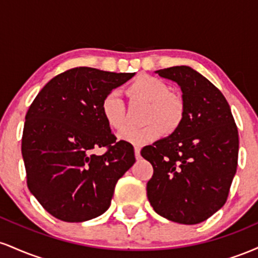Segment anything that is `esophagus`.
<instances>
[{
	"label": "esophagus",
	"mask_w": 258,
	"mask_h": 258,
	"mask_svg": "<svg viewBox=\"0 0 258 258\" xmlns=\"http://www.w3.org/2000/svg\"><path fill=\"white\" fill-rule=\"evenodd\" d=\"M135 155L137 160L141 159V148L139 147H135Z\"/></svg>",
	"instance_id": "1"
}]
</instances>
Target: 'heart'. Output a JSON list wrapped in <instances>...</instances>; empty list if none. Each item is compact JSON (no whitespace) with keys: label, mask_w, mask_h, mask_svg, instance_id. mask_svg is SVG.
I'll return each mask as SVG.
<instances>
[{"label":"heart","mask_w":258,"mask_h":258,"mask_svg":"<svg viewBox=\"0 0 258 258\" xmlns=\"http://www.w3.org/2000/svg\"><path fill=\"white\" fill-rule=\"evenodd\" d=\"M127 93L133 99L148 103L143 127H130L120 138L135 146H144L161 136L162 132H172L182 122L184 115L183 100L171 93L166 82L150 75H139L127 87ZM100 111L106 125L120 132L127 125L126 109L117 92L111 91L102 100Z\"/></svg>","instance_id":"heart-1"}]
</instances>
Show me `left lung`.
<instances>
[{
  "label": "left lung",
  "instance_id": "1",
  "mask_svg": "<svg viewBox=\"0 0 258 258\" xmlns=\"http://www.w3.org/2000/svg\"><path fill=\"white\" fill-rule=\"evenodd\" d=\"M182 91L184 115L166 138L142 149L153 165L147 195L168 221L198 224L226 204L238 166L239 136L223 94L190 67L155 72Z\"/></svg>",
  "mask_w": 258,
  "mask_h": 258
}]
</instances>
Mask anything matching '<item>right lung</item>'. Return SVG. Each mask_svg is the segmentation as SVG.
I'll return each instance as SVG.
<instances>
[{"label":"right lung","instance_id":"right-lung-1","mask_svg":"<svg viewBox=\"0 0 258 258\" xmlns=\"http://www.w3.org/2000/svg\"><path fill=\"white\" fill-rule=\"evenodd\" d=\"M133 76L74 68L53 78L29 108L22 139L28 188L53 217L78 223L104 214L136 162L132 144L116 141L100 111L105 94ZM103 146V156L91 153Z\"/></svg>","mask_w":258,"mask_h":258}]
</instances>
